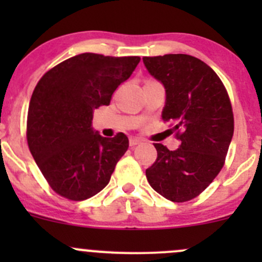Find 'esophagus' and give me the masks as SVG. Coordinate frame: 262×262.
<instances>
[{"instance_id": "obj_1", "label": "esophagus", "mask_w": 262, "mask_h": 262, "mask_svg": "<svg viewBox=\"0 0 262 262\" xmlns=\"http://www.w3.org/2000/svg\"><path fill=\"white\" fill-rule=\"evenodd\" d=\"M139 143H142V139L136 138V137H132V138L129 139V144H130L132 147L137 146V144H139Z\"/></svg>"}]
</instances>
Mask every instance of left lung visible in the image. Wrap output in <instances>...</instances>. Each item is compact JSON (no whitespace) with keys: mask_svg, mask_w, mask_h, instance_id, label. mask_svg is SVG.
<instances>
[{"mask_svg":"<svg viewBox=\"0 0 262 262\" xmlns=\"http://www.w3.org/2000/svg\"><path fill=\"white\" fill-rule=\"evenodd\" d=\"M143 63L165 86L162 119L175 124L181 142L175 150L153 143L157 160L146 170L147 180L166 199L189 202L224 166L234 130L231 100L218 75L192 55L143 57Z\"/></svg>","mask_w":262,"mask_h":262,"instance_id":"8db88e82","label":"left lung"}]
</instances>
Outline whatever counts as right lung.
I'll return each instance as SVG.
<instances>
[{"mask_svg": "<svg viewBox=\"0 0 262 262\" xmlns=\"http://www.w3.org/2000/svg\"><path fill=\"white\" fill-rule=\"evenodd\" d=\"M139 60L82 53L44 73L34 89L26 121L28 146L60 196L81 202L109 184L129 141L124 133L105 138L94 132L92 114L110 104Z\"/></svg>", "mask_w": 262, "mask_h": 262, "instance_id": "obj_1", "label": "right lung"}]
</instances>
